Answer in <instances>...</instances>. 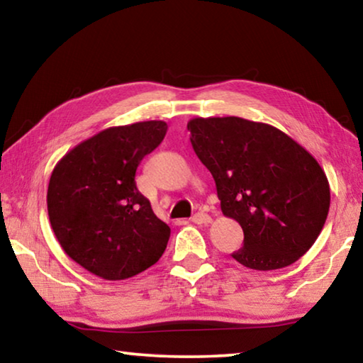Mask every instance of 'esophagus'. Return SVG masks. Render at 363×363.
<instances>
[{
	"label": "esophagus",
	"mask_w": 363,
	"mask_h": 363,
	"mask_svg": "<svg viewBox=\"0 0 363 363\" xmlns=\"http://www.w3.org/2000/svg\"><path fill=\"white\" fill-rule=\"evenodd\" d=\"M192 223H195V224H210L211 216H210V214H206V213H196V214H194Z\"/></svg>",
	"instance_id": "obj_1"
}]
</instances>
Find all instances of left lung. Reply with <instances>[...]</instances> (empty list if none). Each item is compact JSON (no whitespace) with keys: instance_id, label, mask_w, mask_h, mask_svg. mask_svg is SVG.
I'll use <instances>...</instances> for the list:
<instances>
[{"instance_id":"left-lung-1","label":"left lung","mask_w":363,"mask_h":363,"mask_svg":"<svg viewBox=\"0 0 363 363\" xmlns=\"http://www.w3.org/2000/svg\"><path fill=\"white\" fill-rule=\"evenodd\" d=\"M187 130L216 182L223 214L243 229L233 259L255 270L298 261L330 210L328 179L317 160L277 128L238 116L194 118Z\"/></svg>"}]
</instances>
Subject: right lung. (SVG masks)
Wrapping results in <instances>:
<instances>
[{
    "instance_id": "right-lung-1",
    "label": "right lung",
    "mask_w": 363,
    "mask_h": 363,
    "mask_svg": "<svg viewBox=\"0 0 363 363\" xmlns=\"http://www.w3.org/2000/svg\"><path fill=\"white\" fill-rule=\"evenodd\" d=\"M164 121H140L97 133L67 153L48 186V214L60 247L106 280L153 266L171 229L136 187V169L167 134Z\"/></svg>"
}]
</instances>
